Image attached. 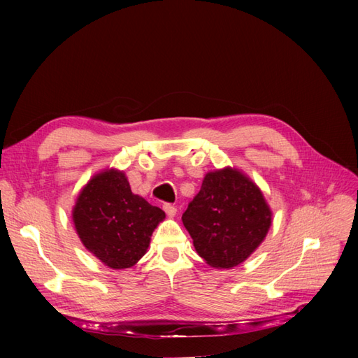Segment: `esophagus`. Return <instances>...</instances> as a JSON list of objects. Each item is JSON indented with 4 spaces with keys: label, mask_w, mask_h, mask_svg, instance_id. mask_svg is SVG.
<instances>
[{
    "label": "esophagus",
    "mask_w": 358,
    "mask_h": 358,
    "mask_svg": "<svg viewBox=\"0 0 358 358\" xmlns=\"http://www.w3.org/2000/svg\"><path fill=\"white\" fill-rule=\"evenodd\" d=\"M162 209H164V212L169 215V216H175L176 215V208L173 204H170V203H166L164 206H162Z\"/></svg>",
    "instance_id": "esophagus-1"
}]
</instances>
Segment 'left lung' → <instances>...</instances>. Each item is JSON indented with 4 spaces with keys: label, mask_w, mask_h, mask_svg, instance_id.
Returning a JSON list of instances; mask_svg holds the SVG:
<instances>
[{
    "label": "left lung",
    "mask_w": 358,
    "mask_h": 358,
    "mask_svg": "<svg viewBox=\"0 0 358 358\" xmlns=\"http://www.w3.org/2000/svg\"><path fill=\"white\" fill-rule=\"evenodd\" d=\"M182 222L206 263L231 268L263 242L272 212L257 185L237 170L224 169L206 175Z\"/></svg>",
    "instance_id": "1"
}]
</instances>
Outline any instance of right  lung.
Masks as SVG:
<instances>
[{
	"instance_id": "obj_1",
	"label": "right lung",
	"mask_w": 358,
	"mask_h": 358,
	"mask_svg": "<svg viewBox=\"0 0 358 358\" xmlns=\"http://www.w3.org/2000/svg\"><path fill=\"white\" fill-rule=\"evenodd\" d=\"M166 213L136 196L122 171H103L90 180L73 210L86 249L112 268H128L146 254L150 236Z\"/></svg>"
}]
</instances>
